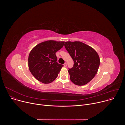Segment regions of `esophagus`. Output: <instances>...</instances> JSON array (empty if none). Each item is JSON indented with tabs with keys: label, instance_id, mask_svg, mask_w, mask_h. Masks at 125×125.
Wrapping results in <instances>:
<instances>
[{
	"label": "esophagus",
	"instance_id": "1",
	"mask_svg": "<svg viewBox=\"0 0 125 125\" xmlns=\"http://www.w3.org/2000/svg\"><path fill=\"white\" fill-rule=\"evenodd\" d=\"M67 65V63H65L64 64V67H66Z\"/></svg>",
	"mask_w": 125,
	"mask_h": 125
}]
</instances>
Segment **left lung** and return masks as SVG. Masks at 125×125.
<instances>
[{"label":"left lung","mask_w":125,"mask_h":125,"mask_svg":"<svg viewBox=\"0 0 125 125\" xmlns=\"http://www.w3.org/2000/svg\"><path fill=\"white\" fill-rule=\"evenodd\" d=\"M64 46L74 61L68 70L71 81L78 85L90 82L97 73L100 58L92 47L80 42H66Z\"/></svg>","instance_id":"8db88e82"}]
</instances>
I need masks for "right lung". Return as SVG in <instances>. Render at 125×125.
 <instances>
[{
  "label": "right lung",
  "mask_w": 125,
  "mask_h": 125,
  "mask_svg": "<svg viewBox=\"0 0 125 125\" xmlns=\"http://www.w3.org/2000/svg\"><path fill=\"white\" fill-rule=\"evenodd\" d=\"M64 42L47 41L35 46L28 58L29 68L39 81L49 83L54 81L63 66L56 62V52L63 47Z\"/></svg>",
  "instance_id": "add662e5"
}]
</instances>
